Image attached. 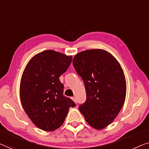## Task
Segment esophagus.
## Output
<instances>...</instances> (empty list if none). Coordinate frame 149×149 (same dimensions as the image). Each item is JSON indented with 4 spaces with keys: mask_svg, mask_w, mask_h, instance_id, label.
Returning a JSON list of instances; mask_svg holds the SVG:
<instances>
[{
    "mask_svg": "<svg viewBox=\"0 0 149 149\" xmlns=\"http://www.w3.org/2000/svg\"><path fill=\"white\" fill-rule=\"evenodd\" d=\"M72 99L73 101L75 102V103H76V100H75V97H72Z\"/></svg>",
    "mask_w": 149,
    "mask_h": 149,
    "instance_id": "esophagus-1",
    "label": "esophagus"
}]
</instances>
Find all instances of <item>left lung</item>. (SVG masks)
Returning <instances> with one entry per match:
<instances>
[{
    "label": "left lung",
    "mask_w": 149,
    "mask_h": 149,
    "mask_svg": "<svg viewBox=\"0 0 149 149\" xmlns=\"http://www.w3.org/2000/svg\"><path fill=\"white\" fill-rule=\"evenodd\" d=\"M73 65L86 92V100L79 110L92 127L103 129L116 118L124 104L126 81L122 68L102 49L80 52L73 58Z\"/></svg>",
    "instance_id": "1"
}]
</instances>
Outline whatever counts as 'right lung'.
<instances>
[{"label":"right lung","mask_w":149,"mask_h":149,"mask_svg":"<svg viewBox=\"0 0 149 149\" xmlns=\"http://www.w3.org/2000/svg\"><path fill=\"white\" fill-rule=\"evenodd\" d=\"M72 56L48 50L36 54L23 72L20 99L32 122L45 131H54L63 123L70 107L75 103L63 95L59 80L72 63Z\"/></svg>","instance_id":"1"}]
</instances>
